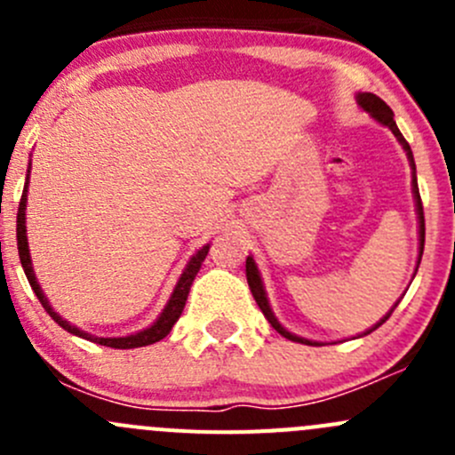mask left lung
Instances as JSON below:
<instances>
[{"mask_svg":"<svg viewBox=\"0 0 455 455\" xmlns=\"http://www.w3.org/2000/svg\"><path fill=\"white\" fill-rule=\"evenodd\" d=\"M359 105H361V108H363V109H368V112L371 114V116L376 118V121L383 123V125H387L389 130L394 132V136H396V139L401 140L403 149L407 151V158H410L411 169H414V178H411V187H414L416 209H419V222H420V257H423V249H425V213H423V200H420V194H419V180H416L414 154H411L410 142H407L405 139H403L401 130H398V127H396V121H394V112H392V109H389V105L385 103L383 99H379V96H376V94H370V92H365V94H359ZM246 279H249L251 292H253V297H255L257 306H259L261 313H264L266 319H268V323L273 325V328L277 330V332L282 334V337L291 339V341H297V343H306V346H316V343L308 341V339H301V337H297V334H291V332H288L286 328H283L282 323H279L277 319H275L273 310H270V306H268V299H266L264 286H261V279H259V270H257V266H255L253 257H246ZM389 315H392V313H389ZM389 315L385 316V319L380 321V323H385V321L389 319ZM380 323H379V325H380ZM379 325H374V328H379ZM374 328H371V330H374ZM371 330H368V332H371ZM368 332H365V334H368Z\"/></svg>","mask_w":455,"mask_h":455,"instance_id":"8db88e82","label":"left lung"}]
</instances>
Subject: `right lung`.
Instances as JSON below:
<instances>
[{"mask_svg":"<svg viewBox=\"0 0 455 455\" xmlns=\"http://www.w3.org/2000/svg\"><path fill=\"white\" fill-rule=\"evenodd\" d=\"M26 191H28V182H26L24 194H21V200H20V211H17V249H20V259H21V266H24L26 277H28L32 291H35L36 299L41 301V306H44V308H45V313L52 316V319L57 321V323L61 325L63 330H68V332H70V334H76V337H84V339H87V341L99 343V346L116 347V350H130V347L151 346V343H156V341H160V339L167 337V334L172 332L173 323H176V321L180 319L182 310H185L187 297H189V291H191V283H194V279H196V275H198L202 261H204L206 253H209V246H202L198 253L191 257V261H189V264H187L185 273H182V277L178 279V286H176V291H173L172 299H169V304L164 306L163 315L158 316V321H156V323L151 325V328L142 330V332L130 334V337H116V339L94 337V334H87V332H84V330L75 328V325L68 323L66 319H61V316L54 313L52 306H50L48 299H45V295H44V291H41V286H39V283H36L35 273H32L30 253H28V237H26V200H28Z\"/></svg>","mask_w":455,"mask_h":455,"instance_id":"right-lung-1","label":"right lung"}]
</instances>
